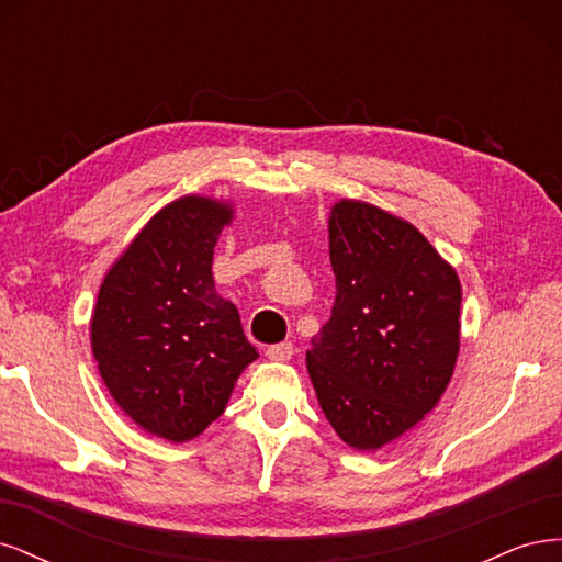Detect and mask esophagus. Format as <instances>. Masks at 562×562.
Wrapping results in <instances>:
<instances>
[{"label": "esophagus", "instance_id": "34e87169", "mask_svg": "<svg viewBox=\"0 0 562 562\" xmlns=\"http://www.w3.org/2000/svg\"><path fill=\"white\" fill-rule=\"evenodd\" d=\"M265 356L269 361H288L293 356V345L291 342H281V345H271L267 347Z\"/></svg>", "mask_w": 562, "mask_h": 562}]
</instances>
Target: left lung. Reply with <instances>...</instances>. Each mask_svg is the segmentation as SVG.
I'll return each instance as SVG.
<instances>
[{
    "label": "left lung",
    "mask_w": 562,
    "mask_h": 562,
    "mask_svg": "<svg viewBox=\"0 0 562 562\" xmlns=\"http://www.w3.org/2000/svg\"><path fill=\"white\" fill-rule=\"evenodd\" d=\"M335 304L307 370L323 415L353 450H380L431 413L459 353L462 285L407 220L339 199L328 217Z\"/></svg>",
    "instance_id": "left-lung-1"
}]
</instances>
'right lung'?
I'll list each match as a JSON object with an SVG mask.
<instances>
[{"label":"right lung","mask_w":562,"mask_h":562,"mask_svg":"<svg viewBox=\"0 0 562 562\" xmlns=\"http://www.w3.org/2000/svg\"><path fill=\"white\" fill-rule=\"evenodd\" d=\"M234 220L225 199L187 194L149 217L100 285L91 349L110 396L151 436L184 443L225 413L258 359L220 297L213 248Z\"/></svg>","instance_id":"1"}]
</instances>
